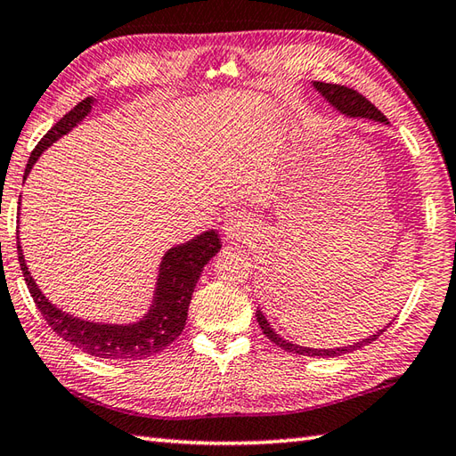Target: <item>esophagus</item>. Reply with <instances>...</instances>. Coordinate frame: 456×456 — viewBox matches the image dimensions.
<instances>
[{
  "label": "esophagus",
  "mask_w": 456,
  "mask_h": 456,
  "mask_svg": "<svg viewBox=\"0 0 456 456\" xmlns=\"http://www.w3.org/2000/svg\"><path fill=\"white\" fill-rule=\"evenodd\" d=\"M225 237H229V239H240L245 235V231H247V227H245V221H243V217L240 216H233V217H229L227 219V223H225Z\"/></svg>",
  "instance_id": "34e87169"
}]
</instances>
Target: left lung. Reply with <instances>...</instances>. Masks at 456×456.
Here are the masks:
<instances>
[{
  "instance_id": "left-lung-1",
  "label": "left lung",
  "mask_w": 456,
  "mask_h": 456,
  "mask_svg": "<svg viewBox=\"0 0 456 456\" xmlns=\"http://www.w3.org/2000/svg\"><path fill=\"white\" fill-rule=\"evenodd\" d=\"M316 91L322 93V96L326 101L336 106L338 110L347 114V116H362V118H371V120H378V122H387L386 116L381 114L379 109H376L368 98L363 94H360L358 91H354L350 86H344V85H330V83H320L316 80L314 83ZM256 322L261 326L263 334L269 338L273 344H276L284 352H290V354H298V355H310V358H336V355H342V354H350L354 350H360V347L371 344L373 340H378L381 332H386V330H381V332L373 334L370 338H365V340L354 344V346H347V347H336V350H314V347H302L297 344H290L287 340H282L279 338V334H274V330L266 322L263 312L256 310ZM389 326V324H387Z\"/></svg>"
}]
</instances>
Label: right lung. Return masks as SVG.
Instances as JSON below:
<instances>
[{"label":"right lung","mask_w":456,"mask_h":456,"mask_svg":"<svg viewBox=\"0 0 456 456\" xmlns=\"http://www.w3.org/2000/svg\"><path fill=\"white\" fill-rule=\"evenodd\" d=\"M93 102V98L86 96L85 101H80L75 109H70L55 126L45 134L39 140V144L31 151L23 180L27 174L31 172V167L37 162V158L43 154V150L49 148L53 142L62 136V134L75 128L77 124L91 112ZM219 248L221 243L216 231H205L203 235L187 240L185 245L169 248L162 265H159V279L154 305H151L150 312L140 320V322L128 326L94 324L65 314V312L53 306L51 302L43 297V292L31 279L20 243H17V258H20L21 273L25 276L27 289L31 292L35 306L39 308L43 318L47 320V324L59 338L67 340L69 344H73L85 354L94 355V358L142 360L166 350V347L183 332L187 308H190L195 284L200 281L203 266L211 261V256H216Z\"/></svg>","instance_id":"1"}]
</instances>
